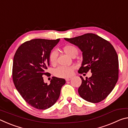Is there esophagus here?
Returning a JSON list of instances; mask_svg holds the SVG:
<instances>
[{
    "label": "esophagus",
    "instance_id": "obj_1",
    "mask_svg": "<svg viewBox=\"0 0 128 128\" xmlns=\"http://www.w3.org/2000/svg\"><path fill=\"white\" fill-rule=\"evenodd\" d=\"M70 80H71V78H66V81H70Z\"/></svg>",
    "mask_w": 128,
    "mask_h": 128
}]
</instances>
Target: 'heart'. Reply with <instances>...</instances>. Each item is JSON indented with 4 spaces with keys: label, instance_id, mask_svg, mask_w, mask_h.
<instances>
[{
    "label": "heart",
    "instance_id": "obj_1",
    "mask_svg": "<svg viewBox=\"0 0 128 128\" xmlns=\"http://www.w3.org/2000/svg\"><path fill=\"white\" fill-rule=\"evenodd\" d=\"M63 50L65 52L72 57H74L76 56L78 51L75 46L73 45L68 44L63 47ZM58 53L55 50H52L49 54L48 59L50 64L52 66L55 65L57 62ZM75 68L74 66H60L58 67L54 70V74L56 77L59 78H68L70 77L73 74V72Z\"/></svg>",
    "mask_w": 128,
    "mask_h": 128
}]
</instances>
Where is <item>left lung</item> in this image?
Returning a JSON list of instances; mask_svg holds the SVG:
<instances>
[{
  "instance_id": "obj_1",
  "label": "left lung",
  "mask_w": 128,
  "mask_h": 128,
  "mask_svg": "<svg viewBox=\"0 0 128 128\" xmlns=\"http://www.w3.org/2000/svg\"><path fill=\"white\" fill-rule=\"evenodd\" d=\"M78 46L82 52L83 61L78 72L92 76L84 80L78 92L82 98L91 103H99L107 98L114 89L118 78V60L111 43L92 33L72 38H64Z\"/></svg>"
}]
</instances>
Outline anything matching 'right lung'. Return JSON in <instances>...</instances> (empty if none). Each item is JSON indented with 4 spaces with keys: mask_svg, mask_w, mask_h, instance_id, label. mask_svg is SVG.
Wrapping results in <instances>:
<instances>
[{
    "mask_svg": "<svg viewBox=\"0 0 128 128\" xmlns=\"http://www.w3.org/2000/svg\"><path fill=\"white\" fill-rule=\"evenodd\" d=\"M60 39H34L22 43L14 58L12 78L16 89L26 102L38 110L51 107L59 98L66 80L52 77L50 85L45 84L48 56Z\"/></svg>",
    "mask_w": 128,
    "mask_h": 128,
    "instance_id": "add662e5",
    "label": "right lung"
}]
</instances>
